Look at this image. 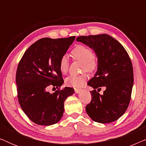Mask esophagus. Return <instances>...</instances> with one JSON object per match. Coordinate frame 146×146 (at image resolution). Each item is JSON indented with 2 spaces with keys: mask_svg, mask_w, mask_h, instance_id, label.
Listing matches in <instances>:
<instances>
[{
  "mask_svg": "<svg viewBox=\"0 0 146 146\" xmlns=\"http://www.w3.org/2000/svg\"><path fill=\"white\" fill-rule=\"evenodd\" d=\"M74 91L76 94H79L82 90L80 89H74Z\"/></svg>",
  "mask_w": 146,
  "mask_h": 146,
  "instance_id": "1",
  "label": "esophagus"
}]
</instances>
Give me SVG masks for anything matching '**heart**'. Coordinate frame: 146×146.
<instances>
[{"label":"heart","instance_id":"heart-1","mask_svg":"<svg viewBox=\"0 0 146 146\" xmlns=\"http://www.w3.org/2000/svg\"><path fill=\"white\" fill-rule=\"evenodd\" d=\"M72 55L74 58L82 62V70L92 72L96 68L97 60L94 56L93 52L88 47L84 45H78L72 51ZM69 67V58L68 55H63L59 62L60 70L62 74L68 72ZM86 74L70 75L65 80V84L68 86L79 88L82 87L86 81Z\"/></svg>","mask_w":146,"mask_h":146}]
</instances>
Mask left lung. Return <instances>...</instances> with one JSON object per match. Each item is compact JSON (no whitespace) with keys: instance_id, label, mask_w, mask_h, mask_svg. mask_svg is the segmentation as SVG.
I'll return each mask as SVG.
<instances>
[{"instance_id":"1","label":"left lung","mask_w":146,"mask_h":146,"mask_svg":"<svg viewBox=\"0 0 146 146\" xmlns=\"http://www.w3.org/2000/svg\"><path fill=\"white\" fill-rule=\"evenodd\" d=\"M93 50L98 59L97 71L88 85L91 102L86 111L93 121L101 123L113 122L119 118L128 107L133 84L132 64L123 46L110 36H81L76 38ZM106 88L103 95L95 90Z\"/></svg>"}]
</instances>
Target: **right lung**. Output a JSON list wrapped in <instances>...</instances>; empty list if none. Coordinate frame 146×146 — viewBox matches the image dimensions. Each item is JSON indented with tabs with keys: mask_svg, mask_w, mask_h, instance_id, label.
Wrapping results in <instances>:
<instances>
[{
	"mask_svg": "<svg viewBox=\"0 0 146 146\" xmlns=\"http://www.w3.org/2000/svg\"><path fill=\"white\" fill-rule=\"evenodd\" d=\"M75 38L40 39L27 49L18 66L16 82L20 106L38 125L58 122L64 111V101L74 93L70 87L52 94L47 90L49 86L58 88L63 84L59 62Z\"/></svg>",
	"mask_w": 146,
	"mask_h": 146,
	"instance_id": "obj_1",
	"label": "right lung"
}]
</instances>
